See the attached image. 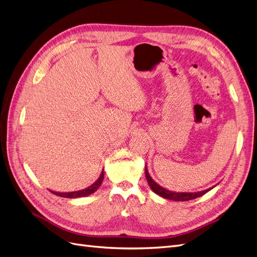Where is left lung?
<instances>
[{
    "label": "left lung",
    "instance_id": "obj_1",
    "mask_svg": "<svg viewBox=\"0 0 257 257\" xmlns=\"http://www.w3.org/2000/svg\"><path fill=\"white\" fill-rule=\"evenodd\" d=\"M145 174H146V179L148 181V184H149L150 189L155 193L158 194L159 196L166 198V199H170V200H175V201H186V200H191V199H195L197 197L203 196L204 194H206L207 192H209L211 189H213L214 186L210 189H207L205 191H200V192H194V193H190V192H173L166 190L164 188H162L160 184H158L155 182L153 179L151 178V176L149 175V172H148L147 165L145 167Z\"/></svg>",
    "mask_w": 257,
    "mask_h": 257
}]
</instances>
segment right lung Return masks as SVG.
Returning <instances> with one entry per match:
<instances>
[{
  "label": "right lung",
  "mask_w": 257,
  "mask_h": 257,
  "mask_svg": "<svg viewBox=\"0 0 257 257\" xmlns=\"http://www.w3.org/2000/svg\"><path fill=\"white\" fill-rule=\"evenodd\" d=\"M103 180H104V168L102 170V173H100L97 180L93 184H91L89 188H87V189H83V190H80V191H75V192H68V193H60V192H54V191H50V192L53 193L54 195L61 196V197H65V198L84 197V196L91 195V194H93L95 191H97V189L99 188L100 184H102Z\"/></svg>",
  "instance_id": "right-lung-1"
}]
</instances>
